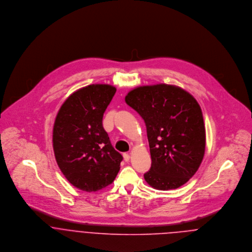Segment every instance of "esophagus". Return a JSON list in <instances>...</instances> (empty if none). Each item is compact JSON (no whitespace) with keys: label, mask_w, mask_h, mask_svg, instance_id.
Instances as JSON below:
<instances>
[{"label":"esophagus","mask_w":252,"mask_h":252,"mask_svg":"<svg viewBox=\"0 0 252 252\" xmlns=\"http://www.w3.org/2000/svg\"><path fill=\"white\" fill-rule=\"evenodd\" d=\"M123 157H124V160H125L126 162H128V161L130 160V155H129L128 153H124V154H123Z\"/></svg>","instance_id":"1"}]
</instances>
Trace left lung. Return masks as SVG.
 Listing matches in <instances>:
<instances>
[{"label":"left lung","instance_id":"left-lung-1","mask_svg":"<svg viewBox=\"0 0 252 252\" xmlns=\"http://www.w3.org/2000/svg\"><path fill=\"white\" fill-rule=\"evenodd\" d=\"M144 120L151 168L144 175L153 188H179L198 171L206 148L202 109L182 88L156 84L140 86L125 97Z\"/></svg>","mask_w":252,"mask_h":252}]
</instances>
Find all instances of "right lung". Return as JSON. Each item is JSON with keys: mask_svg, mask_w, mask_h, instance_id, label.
Returning <instances> with one entry per match:
<instances>
[{"mask_svg": "<svg viewBox=\"0 0 252 252\" xmlns=\"http://www.w3.org/2000/svg\"><path fill=\"white\" fill-rule=\"evenodd\" d=\"M116 88L91 84L73 92L59 109L53 126L56 162L70 183L82 191H98L112 183L122 155L110 144L103 115Z\"/></svg>", "mask_w": 252, "mask_h": 252, "instance_id": "add662e5", "label": "right lung"}]
</instances>
